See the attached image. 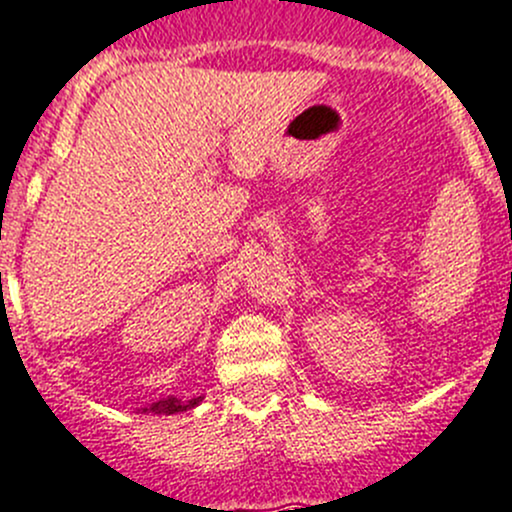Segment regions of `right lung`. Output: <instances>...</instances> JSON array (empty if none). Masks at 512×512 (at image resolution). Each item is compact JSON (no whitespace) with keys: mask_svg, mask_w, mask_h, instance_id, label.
<instances>
[{"mask_svg":"<svg viewBox=\"0 0 512 512\" xmlns=\"http://www.w3.org/2000/svg\"><path fill=\"white\" fill-rule=\"evenodd\" d=\"M204 401V396L199 398H191V401H181V398H161V401L151 403V406H144L141 408V413H154V416H174V413H184V411H191V408H196L199 403Z\"/></svg>","mask_w":512,"mask_h":512,"instance_id":"1","label":"right lung"}]
</instances>
